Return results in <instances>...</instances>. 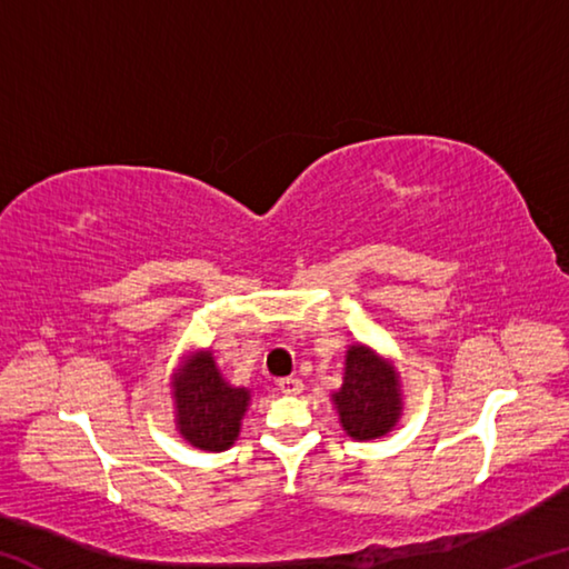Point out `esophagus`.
<instances>
[{
  "instance_id": "esophagus-1",
  "label": "esophagus",
  "mask_w": 569,
  "mask_h": 569,
  "mask_svg": "<svg viewBox=\"0 0 569 569\" xmlns=\"http://www.w3.org/2000/svg\"><path fill=\"white\" fill-rule=\"evenodd\" d=\"M278 389H281V393H288V397H298V393L303 391V381L293 377L278 379Z\"/></svg>"
}]
</instances>
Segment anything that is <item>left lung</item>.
Returning <instances> with one entry per match:
<instances>
[{"label":"left lung","instance_id":"8db88e82","mask_svg":"<svg viewBox=\"0 0 569 569\" xmlns=\"http://www.w3.org/2000/svg\"><path fill=\"white\" fill-rule=\"evenodd\" d=\"M346 435L377 439L397 423L401 411L399 377L377 353L351 346L346 353L343 387L333 393Z\"/></svg>","mask_w":569,"mask_h":569}]
</instances>
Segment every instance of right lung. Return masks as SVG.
I'll list each match as a JSON object with an SVG mask.
<instances>
[{
	"label": "right lung",
	"instance_id": "add662e5",
	"mask_svg": "<svg viewBox=\"0 0 569 569\" xmlns=\"http://www.w3.org/2000/svg\"><path fill=\"white\" fill-rule=\"evenodd\" d=\"M250 393L228 387L210 353L192 359L176 381L178 427L192 447L223 451L233 445Z\"/></svg>",
	"mask_w": 569,
	"mask_h": 569
}]
</instances>
